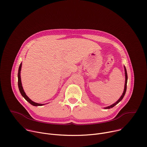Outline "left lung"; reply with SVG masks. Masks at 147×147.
<instances>
[{
  "mask_svg": "<svg viewBox=\"0 0 147 147\" xmlns=\"http://www.w3.org/2000/svg\"><path fill=\"white\" fill-rule=\"evenodd\" d=\"M124 71H125V80L124 88V91H123V94H122V95L120 96V98L118 99V100H117V102H116L115 103L112 104V105H111V106H109V107L105 108V109H110V108H112L114 107L116 105H117L119 102H120V101L122 100V99L123 98V97H124V95H125V92H126V90H127V73L126 69H125V66H124Z\"/></svg>",
  "mask_w": 147,
  "mask_h": 147,
  "instance_id": "1",
  "label": "left lung"
}]
</instances>
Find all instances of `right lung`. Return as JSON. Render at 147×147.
<instances>
[{
  "label": "right lung",
  "mask_w": 147,
  "mask_h": 147,
  "mask_svg": "<svg viewBox=\"0 0 147 147\" xmlns=\"http://www.w3.org/2000/svg\"><path fill=\"white\" fill-rule=\"evenodd\" d=\"M22 63H21V64L19 66V69H18V88H19V90H20V92L21 93V94H22V95L25 98V99L28 101L30 104H31L33 106H42L44 105V104H40V103H35L34 102H33L32 100H31L28 96L26 94L24 90H23V86H22V81H21V76H20V72H21V69H22Z\"/></svg>",
  "instance_id": "obj_1"
}]
</instances>
